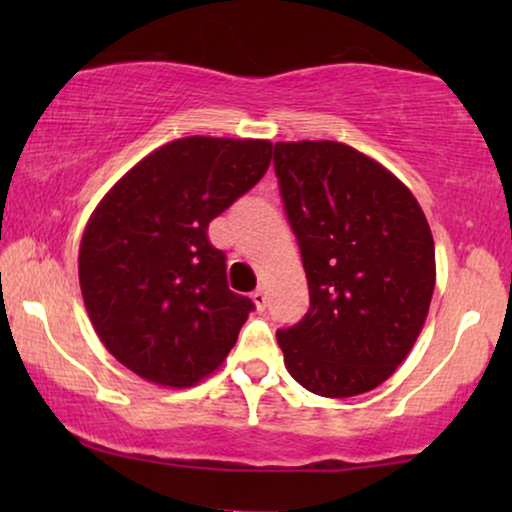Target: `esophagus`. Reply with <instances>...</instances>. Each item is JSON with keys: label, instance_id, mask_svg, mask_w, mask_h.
<instances>
[{"label": "esophagus", "instance_id": "esophagus-1", "mask_svg": "<svg viewBox=\"0 0 512 512\" xmlns=\"http://www.w3.org/2000/svg\"><path fill=\"white\" fill-rule=\"evenodd\" d=\"M251 300H254V305H256L258 312H263L265 307H268V296H265L263 289H258V291L251 293Z\"/></svg>", "mask_w": 512, "mask_h": 512}]
</instances>
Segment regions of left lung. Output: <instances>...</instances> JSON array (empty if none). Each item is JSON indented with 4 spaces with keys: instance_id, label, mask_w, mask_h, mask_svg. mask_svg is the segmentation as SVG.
Masks as SVG:
<instances>
[{
    "instance_id": "8db88e82",
    "label": "left lung",
    "mask_w": 512,
    "mask_h": 512,
    "mask_svg": "<svg viewBox=\"0 0 512 512\" xmlns=\"http://www.w3.org/2000/svg\"><path fill=\"white\" fill-rule=\"evenodd\" d=\"M275 174L310 289L277 342L293 380L347 398L401 366L429 314L436 249L415 195L340 142H277Z\"/></svg>"
}]
</instances>
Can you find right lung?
Here are the masks:
<instances>
[{
	"mask_svg": "<svg viewBox=\"0 0 512 512\" xmlns=\"http://www.w3.org/2000/svg\"><path fill=\"white\" fill-rule=\"evenodd\" d=\"M263 139L184 137L132 167L90 216L79 282L104 347L144 380L193 387L226 359L254 303L228 289L209 221L268 172Z\"/></svg>",
	"mask_w": 512,
	"mask_h": 512,
	"instance_id": "add662e5",
	"label": "right lung"
}]
</instances>
